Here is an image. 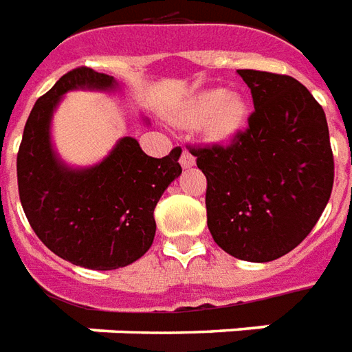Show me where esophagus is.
Masks as SVG:
<instances>
[{
	"label": "esophagus",
	"mask_w": 352,
	"mask_h": 352,
	"mask_svg": "<svg viewBox=\"0 0 352 352\" xmlns=\"http://www.w3.org/2000/svg\"><path fill=\"white\" fill-rule=\"evenodd\" d=\"M180 164L184 168H191V166H195V157L191 155L188 149H184V153L180 157Z\"/></svg>",
	"instance_id": "1"
}]
</instances>
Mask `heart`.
I'll return each mask as SVG.
<instances>
[{
  "instance_id": "obj_1",
  "label": "heart",
  "mask_w": 352,
  "mask_h": 352,
  "mask_svg": "<svg viewBox=\"0 0 352 352\" xmlns=\"http://www.w3.org/2000/svg\"><path fill=\"white\" fill-rule=\"evenodd\" d=\"M182 117L189 123H204L212 140L231 142L246 126L248 106L239 94H229L226 89H210L195 94L184 106Z\"/></svg>"
}]
</instances>
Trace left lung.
<instances>
[{"label": "left lung", "instance_id": "left-lung-1", "mask_svg": "<svg viewBox=\"0 0 352 352\" xmlns=\"http://www.w3.org/2000/svg\"><path fill=\"white\" fill-rule=\"evenodd\" d=\"M254 98L248 129L231 146L193 149L206 176V223L233 258L265 263L311 233L333 186L320 104L290 76L236 69Z\"/></svg>", "mask_w": 352, "mask_h": 352}]
</instances>
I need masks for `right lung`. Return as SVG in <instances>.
<instances>
[{"label": "right lung", "mask_w": 352, "mask_h": 352, "mask_svg": "<svg viewBox=\"0 0 352 352\" xmlns=\"http://www.w3.org/2000/svg\"><path fill=\"white\" fill-rule=\"evenodd\" d=\"M79 89L113 92L119 83L91 68H76L36 102L16 157L19 193L30 226L49 250L74 265L111 271L140 260L153 244V210L182 174V149L155 159L136 138L123 136L92 166L62 161L52 146V116L64 94Z\"/></svg>", "instance_id": "obj_1"}]
</instances>
